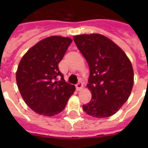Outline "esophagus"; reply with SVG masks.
<instances>
[{
	"mask_svg": "<svg viewBox=\"0 0 148 148\" xmlns=\"http://www.w3.org/2000/svg\"><path fill=\"white\" fill-rule=\"evenodd\" d=\"M82 88H83V83L81 81H80L76 84V89L77 90H81Z\"/></svg>",
	"mask_w": 148,
	"mask_h": 148,
	"instance_id": "1",
	"label": "esophagus"
}]
</instances>
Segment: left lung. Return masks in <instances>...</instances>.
Here are the masks:
<instances>
[{"label": "left lung", "instance_id": "obj_1", "mask_svg": "<svg viewBox=\"0 0 148 148\" xmlns=\"http://www.w3.org/2000/svg\"><path fill=\"white\" fill-rule=\"evenodd\" d=\"M74 41L90 68L87 87L92 97L84 111L96 118L112 116L128 99L134 71L126 53L115 43L98 34L74 36Z\"/></svg>", "mask_w": 148, "mask_h": 148}]
</instances>
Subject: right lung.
I'll return each mask as SVG.
<instances>
[{"mask_svg":"<svg viewBox=\"0 0 148 148\" xmlns=\"http://www.w3.org/2000/svg\"><path fill=\"white\" fill-rule=\"evenodd\" d=\"M71 42L69 38L51 36L30 48L20 61L17 87L27 105L39 114L51 117L60 113L75 90L58 67Z\"/></svg>","mask_w":148,"mask_h":148,"instance_id":"obj_1","label":"right lung"}]
</instances>
